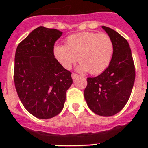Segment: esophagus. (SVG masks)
Instances as JSON below:
<instances>
[{
	"label": "esophagus",
	"instance_id": "34e87169",
	"mask_svg": "<svg viewBox=\"0 0 148 148\" xmlns=\"http://www.w3.org/2000/svg\"><path fill=\"white\" fill-rule=\"evenodd\" d=\"M71 77H72V79H73V80H76L77 78V77H79V75L78 74H74V73H73V74H71Z\"/></svg>",
	"mask_w": 148,
	"mask_h": 148
}]
</instances>
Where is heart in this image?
Returning <instances> with one entry per match:
<instances>
[{
    "instance_id": "b5f03b06",
    "label": "heart",
    "mask_w": 148,
    "mask_h": 148,
    "mask_svg": "<svg viewBox=\"0 0 148 148\" xmlns=\"http://www.w3.org/2000/svg\"><path fill=\"white\" fill-rule=\"evenodd\" d=\"M114 45L105 34L82 32L69 36L64 45H56L53 55L65 69H70L77 60L81 64L78 70L99 74L110 64Z\"/></svg>"
}]
</instances>
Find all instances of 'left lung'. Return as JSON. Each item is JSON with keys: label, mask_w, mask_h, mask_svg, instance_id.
Returning <instances> with one entry per match:
<instances>
[{"label": "left lung", "mask_w": 148, "mask_h": 148, "mask_svg": "<svg viewBox=\"0 0 148 148\" xmlns=\"http://www.w3.org/2000/svg\"><path fill=\"white\" fill-rule=\"evenodd\" d=\"M114 45L108 68L95 77L87 78L84 98L96 114L110 117L123 109L128 101L135 80V68L128 42L117 31L102 26Z\"/></svg>", "instance_id": "8db88e82"}]
</instances>
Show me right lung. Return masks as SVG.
I'll list each match as a JSON object with an SVG mask.
<instances>
[{"mask_svg": "<svg viewBox=\"0 0 148 148\" xmlns=\"http://www.w3.org/2000/svg\"><path fill=\"white\" fill-rule=\"evenodd\" d=\"M62 32L40 26L29 34L16 50L14 81L27 111L40 119L62 110L66 92L73 83L71 73L53 55V45Z\"/></svg>", "mask_w": 148, "mask_h": 148, "instance_id": "1", "label": "right lung"}]
</instances>
